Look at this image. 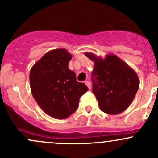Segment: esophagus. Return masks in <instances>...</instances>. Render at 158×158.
I'll list each match as a JSON object with an SVG mask.
<instances>
[{"mask_svg":"<svg viewBox=\"0 0 158 158\" xmlns=\"http://www.w3.org/2000/svg\"><path fill=\"white\" fill-rule=\"evenodd\" d=\"M85 84L87 86V87H88L89 89L91 88V87H90V83L89 82V81H85Z\"/></svg>","mask_w":158,"mask_h":158,"instance_id":"1","label":"esophagus"}]
</instances>
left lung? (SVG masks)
Instances as JSON below:
<instances>
[{"mask_svg": "<svg viewBox=\"0 0 158 158\" xmlns=\"http://www.w3.org/2000/svg\"><path fill=\"white\" fill-rule=\"evenodd\" d=\"M85 55L94 62L93 93L100 110L110 115L124 112L139 88L135 71L115 55H106L105 58L91 52H85Z\"/></svg>", "mask_w": 158, "mask_h": 158, "instance_id": "1", "label": "left lung"}]
</instances>
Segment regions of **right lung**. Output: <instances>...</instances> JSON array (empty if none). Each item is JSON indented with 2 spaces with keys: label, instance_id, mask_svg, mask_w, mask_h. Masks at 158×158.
Segmentation results:
<instances>
[{
  "label": "right lung",
  "instance_id": "1",
  "mask_svg": "<svg viewBox=\"0 0 158 158\" xmlns=\"http://www.w3.org/2000/svg\"><path fill=\"white\" fill-rule=\"evenodd\" d=\"M72 55L65 48L51 50L30 70L32 95L47 115L64 119L74 113L80 97L88 90L77 82L75 73L68 68Z\"/></svg>",
  "mask_w": 158,
  "mask_h": 158
}]
</instances>
